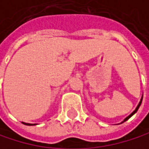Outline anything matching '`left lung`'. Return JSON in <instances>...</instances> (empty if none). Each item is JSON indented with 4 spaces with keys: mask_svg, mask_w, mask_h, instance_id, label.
<instances>
[{
    "mask_svg": "<svg viewBox=\"0 0 149 149\" xmlns=\"http://www.w3.org/2000/svg\"><path fill=\"white\" fill-rule=\"evenodd\" d=\"M142 99H143V95L141 96V99H140L139 103H138V104H137V107H136V109H135V110L133 111V112H132V113H131V114H130V115H129L128 116H127L126 118H125V119H124V120H123V121H122L121 123H119V124H122V123H124V122H126V121H127V120H128V119H129V118H130L131 116H132L133 115H135V114H136V113L137 112V110H138V108H139V107H140V104H141V103H142ZM119 124H117V125H119Z\"/></svg>",
    "mask_w": 149,
    "mask_h": 149,
    "instance_id": "obj_1",
    "label": "left lung"
}]
</instances>
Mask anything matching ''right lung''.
Returning a JSON list of instances; mask_svg holds the SVG:
<instances>
[{
    "instance_id": "add662e5",
    "label": "right lung",
    "mask_w": 149,
    "mask_h": 149,
    "mask_svg": "<svg viewBox=\"0 0 149 149\" xmlns=\"http://www.w3.org/2000/svg\"><path fill=\"white\" fill-rule=\"evenodd\" d=\"M23 125H26V126H35L37 124H29V123H24V122H22Z\"/></svg>"
}]
</instances>
